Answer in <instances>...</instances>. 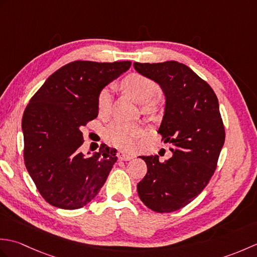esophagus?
<instances>
[{
	"mask_svg": "<svg viewBox=\"0 0 257 257\" xmlns=\"http://www.w3.org/2000/svg\"><path fill=\"white\" fill-rule=\"evenodd\" d=\"M119 159L122 161H129V160L134 159V157L132 155H128V154H125V152L121 151V152H119Z\"/></svg>",
	"mask_w": 257,
	"mask_h": 257,
	"instance_id": "1",
	"label": "esophagus"
}]
</instances>
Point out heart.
<instances>
[{
    "mask_svg": "<svg viewBox=\"0 0 257 257\" xmlns=\"http://www.w3.org/2000/svg\"><path fill=\"white\" fill-rule=\"evenodd\" d=\"M122 87L134 99L146 104V108L150 109L152 99L159 94V86L152 79L141 74H132L122 81ZM111 88L109 86L102 88L97 98V108L99 113H106L110 105ZM144 130L141 124L136 122H125L116 120L108 124L103 132V136L108 144L118 148L130 149L135 146V141L143 135Z\"/></svg>",
    "mask_w": 257,
    "mask_h": 257,
    "instance_id": "obj_1",
    "label": "heart"
}]
</instances>
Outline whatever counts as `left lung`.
Wrapping results in <instances>:
<instances>
[{"mask_svg": "<svg viewBox=\"0 0 257 257\" xmlns=\"http://www.w3.org/2000/svg\"><path fill=\"white\" fill-rule=\"evenodd\" d=\"M134 67L159 85L166 97L158 133L171 144L172 157L141 156L148 171L137 185L140 200L152 211L180 210L198 196L215 171L224 145L219 100L211 86L187 65L134 63Z\"/></svg>", "mask_w": 257, "mask_h": 257, "instance_id": "left-lung-1", "label": "left lung"}]
</instances>
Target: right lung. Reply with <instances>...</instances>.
Segmentation results:
<instances>
[{"label":"right lung","instance_id":"obj_1","mask_svg":"<svg viewBox=\"0 0 257 257\" xmlns=\"http://www.w3.org/2000/svg\"><path fill=\"white\" fill-rule=\"evenodd\" d=\"M130 66V61L72 62L52 74L27 105L22 119L25 166L53 206L80 209L106 182L117 150L101 145L99 152L85 156L81 129L98 116L99 91Z\"/></svg>","mask_w":257,"mask_h":257}]
</instances>
